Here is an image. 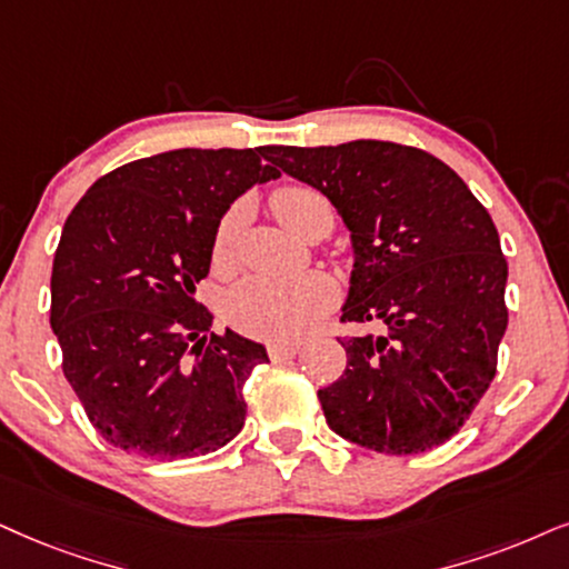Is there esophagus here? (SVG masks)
I'll use <instances>...</instances> for the list:
<instances>
[{
  "label": "esophagus",
  "mask_w": 569,
  "mask_h": 569,
  "mask_svg": "<svg viewBox=\"0 0 569 569\" xmlns=\"http://www.w3.org/2000/svg\"><path fill=\"white\" fill-rule=\"evenodd\" d=\"M299 351V343H270L268 355L272 362H286V359H293Z\"/></svg>",
  "instance_id": "34e87169"
}]
</instances>
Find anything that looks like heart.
I'll return each instance as SVG.
<instances>
[{
  "instance_id": "b5f03b06",
  "label": "heart",
  "mask_w": 569,
  "mask_h": 569,
  "mask_svg": "<svg viewBox=\"0 0 569 569\" xmlns=\"http://www.w3.org/2000/svg\"><path fill=\"white\" fill-rule=\"evenodd\" d=\"M272 210L286 228L312 236L320 222H333L330 201L312 186H283L272 193ZM241 228V207L222 214L212 239V264L228 270L233 264L236 236ZM338 301L336 280L326 272H305L299 278L251 276L233 286L226 297V318L241 333L264 341H293L328 315Z\"/></svg>"
}]
</instances>
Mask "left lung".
Wrapping results in <instances>:
<instances>
[{
  "label": "left lung",
  "mask_w": 569,
  "mask_h": 569,
  "mask_svg": "<svg viewBox=\"0 0 569 569\" xmlns=\"http://www.w3.org/2000/svg\"><path fill=\"white\" fill-rule=\"evenodd\" d=\"M264 160L326 193L355 241L338 338L343 376L320 388L328 426L380 455H420L470 420L496 376L507 257L491 214L449 164L393 141L264 147Z\"/></svg>",
  "instance_id": "obj_1"
}]
</instances>
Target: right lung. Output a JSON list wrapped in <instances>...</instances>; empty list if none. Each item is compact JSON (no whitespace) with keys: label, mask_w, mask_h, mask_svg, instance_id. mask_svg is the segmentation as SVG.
<instances>
[{"label":"right lung","mask_w":569,"mask_h":569,"mask_svg":"<svg viewBox=\"0 0 569 569\" xmlns=\"http://www.w3.org/2000/svg\"><path fill=\"white\" fill-rule=\"evenodd\" d=\"M280 172L260 149H172L107 172L62 228L49 322L97 433L143 459L210 455L247 420L262 343L193 299L222 212Z\"/></svg>","instance_id":"obj_1"}]
</instances>
